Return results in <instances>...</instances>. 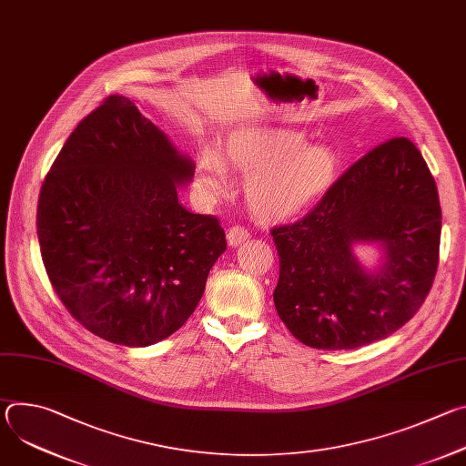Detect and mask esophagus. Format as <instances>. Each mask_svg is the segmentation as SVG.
I'll use <instances>...</instances> for the list:
<instances>
[{
  "mask_svg": "<svg viewBox=\"0 0 466 466\" xmlns=\"http://www.w3.org/2000/svg\"><path fill=\"white\" fill-rule=\"evenodd\" d=\"M248 238H250V232L245 227H239V225L230 227L228 232H227V241H228L230 247H238V245L245 243Z\"/></svg>",
  "mask_w": 466,
  "mask_h": 466,
  "instance_id": "obj_1",
  "label": "esophagus"
}]
</instances>
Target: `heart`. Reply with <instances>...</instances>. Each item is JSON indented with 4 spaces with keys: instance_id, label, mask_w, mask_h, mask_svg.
Wrapping results in <instances>:
<instances>
[{
    "instance_id": "1",
    "label": "heart",
    "mask_w": 466,
    "mask_h": 466,
    "mask_svg": "<svg viewBox=\"0 0 466 466\" xmlns=\"http://www.w3.org/2000/svg\"><path fill=\"white\" fill-rule=\"evenodd\" d=\"M341 158L328 144H306L299 132L239 128L225 142L223 158L207 149L197 162V184L208 197L228 191V169L247 177L245 195L254 214L293 219L317 207L339 177Z\"/></svg>"
}]
</instances>
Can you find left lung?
I'll list each match as a JSON object with an SVG mask.
<instances>
[{"instance_id": "1", "label": "left lung", "mask_w": 466, "mask_h": 466, "mask_svg": "<svg viewBox=\"0 0 466 466\" xmlns=\"http://www.w3.org/2000/svg\"><path fill=\"white\" fill-rule=\"evenodd\" d=\"M280 277L273 299L304 345L358 349L402 328L428 297L439 263L435 180L408 138H392L349 167L295 225L273 228ZM376 244L367 270L353 247Z\"/></svg>"}]
</instances>
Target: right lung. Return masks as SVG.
Masks as SVG:
<instances>
[{"label": "right lung", "instance_id": "1", "mask_svg": "<svg viewBox=\"0 0 466 466\" xmlns=\"http://www.w3.org/2000/svg\"><path fill=\"white\" fill-rule=\"evenodd\" d=\"M193 173L123 96L106 97L62 146L40 189L36 234L53 289L92 334L149 347L195 311L227 239L214 216L178 203Z\"/></svg>", "mask_w": 466, "mask_h": 466}]
</instances>
